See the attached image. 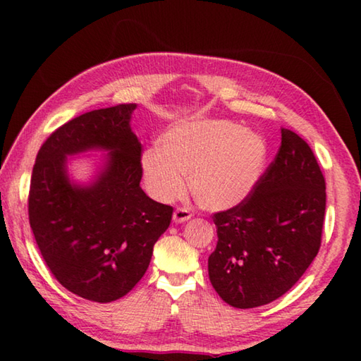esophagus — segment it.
I'll use <instances>...</instances> for the list:
<instances>
[{"label":"esophagus","mask_w":361,"mask_h":361,"mask_svg":"<svg viewBox=\"0 0 361 361\" xmlns=\"http://www.w3.org/2000/svg\"><path fill=\"white\" fill-rule=\"evenodd\" d=\"M191 216H192V213L188 209H181V207H178V209L173 212L175 223H185V221H188V219H191Z\"/></svg>","instance_id":"obj_1"}]
</instances>
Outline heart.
Here are the masks:
<instances>
[{"instance_id":"obj_1","label":"heart","mask_w":361,"mask_h":361,"mask_svg":"<svg viewBox=\"0 0 361 361\" xmlns=\"http://www.w3.org/2000/svg\"><path fill=\"white\" fill-rule=\"evenodd\" d=\"M267 145L262 135L224 119L181 121L170 126L142 156L145 185L169 202L186 185L210 210H228L252 195L262 175Z\"/></svg>"}]
</instances>
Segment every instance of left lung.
<instances>
[{
	"label": "left lung",
	"instance_id": "left-lung-1",
	"mask_svg": "<svg viewBox=\"0 0 361 361\" xmlns=\"http://www.w3.org/2000/svg\"><path fill=\"white\" fill-rule=\"evenodd\" d=\"M325 178L310 146L288 129L252 195L213 215L218 243L209 277L224 302L252 309L285 295L322 242Z\"/></svg>",
	"mask_w": 361,
	"mask_h": 361
}]
</instances>
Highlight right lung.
<instances>
[{
    "instance_id": "right-lung-1",
    "label": "right lung",
    "mask_w": 361,
    "mask_h": 361,
    "mask_svg": "<svg viewBox=\"0 0 361 361\" xmlns=\"http://www.w3.org/2000/svg\"><path fill=\"white\" fill-rule=\"evenodd\" d=\"M135 103L95 109L66 122L36 156L28 195L35 240L60 285L84 299L126 296L149 266L173 209L145 194L142 145L132 132ZM105 150L89 183L69 180L68 157Z\"/></svg>"
}]
</instances>
